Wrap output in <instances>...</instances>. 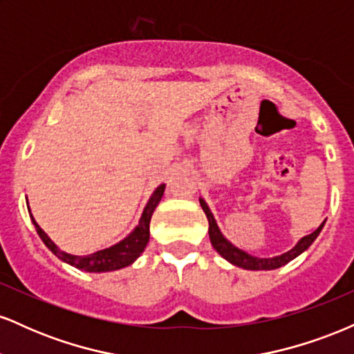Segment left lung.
Wrapping results in <instances>:
<instances>
[{"label":"left lung","mask_w":354,"mask_h":354,"mask_svg":"<svg viewBox=\"0 0 354 354\" xmlns=\"http://www.w3.org/2000/svg\"><path fill=\"white\" fill-rule=\"evenodd\" d=\"M200 205H201L203 211H205L206 218H208V223H209L208 233H209L211 245H213L214 250H216L218 253L223 256V258L228 259L231 265L239 266V268H245V270H253V271L276 270V268L284 266V265H286V263H290L291 259H295L296 256L301 254L303 251H306L308 248L311 246V243L315 241L316 238H318L319 231L323 230V226H324V223H321L318 228L313 231L311 234H308V236H304V238L299 239L298 245H296L293 250L288 251V253L274 256V258H256V256L248 254L246 251L238 250L236 246L231 245L228 239L223 236L221 231H219L216 221H214V218H213V213H211V211H209L208 205H206L205 200H200Z\"/></svg>","instance_id":"1"}]
</instances>
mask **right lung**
I'll list each match as a JSON object with an SVG mask.
<instances>
[{"label":"right lung","instance_id":"1","mask_svg":"<svg viewBox=\"0 0 354 354\" xmlns=\"http://www.w3.org/2000/svg\"><path fill=\"white\" fill-rule=\"evenodd\" d=\"M163 193H165V185H160L156 189H154V193L151 194V198H149L143 214H141L140 225H138L136 228L123 239V241L116 243L115 246L106 248V250L96 251V253H91L86 256H75V254H68L64 253V251H61L59 248L51 241L50 236L39 228L38 223L35 221V218L31 216V219H33L35 228L38 231L39 238L43 239L44 245L48 246V250H51V253H55L59 259H63L64 263L78 268V270L89 271V273L115 271L131 265L138 256L145 251V248L149 241V221H151L153 211L156 209L158 205H160Z\"/></svg>","mask_w":354,"mask_h":354}]
</instances>
